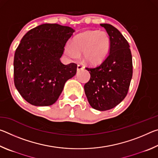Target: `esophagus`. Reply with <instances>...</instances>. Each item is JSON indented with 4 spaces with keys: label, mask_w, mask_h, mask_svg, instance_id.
I'll return each mask as SVG.
<instances>
[{
    "label": "esophagus",
    "mask_w": 158,
    "mask_h": 158,
    "mask_svg": "<svg viewBox=\"0 0 158 158\" xmlns=\"http://www.w3.org/2000/svg\"><path fill=\"white\" fill-rule=\"evenodd\" d=\"M84 67L81 64H79L78 65H77V70L78 71H79L80 69H84Z\"/></svg>",
    "instance_id": "34e87169"
}]
</instances>
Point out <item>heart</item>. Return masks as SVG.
Masks as SVG:
<instances>
[{
    "label": "heart",
    "mask_w": 158,
    "mask_h": 158,
    "mask_svg": "<svg viewBox=\"0 0 158 158\" xmlns=\"http://www.w3.org/2000/svg\"><path fill=\"white\" fill-rule=\"evenodd\" d=\"M109 44V36L105 32L86 31L74 37L72 45H67L65 52L73 59H77L83 53L87 63H98L108 53Z\"/></svg>",
    "instance_id": "heart-1"
}]
</instances>
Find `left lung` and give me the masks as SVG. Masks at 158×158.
<instances>
[{"instance_id": "left-lung-1", "label": "left lung", "mask_w": 158, "mask_h": 158, "mask_svg": "<svg viewBox=\"0 0 158 158\" xmlns=\"http://www.w3.org/2000/svg\"><path fill=\"white\" fill-rule=\"evenodd\" d=\"M100 26L109 36V53L98 65L85 68L90 78L84 85V91L93 109L106 111L118 105L127 94L132 77V57L121 32L108 23Z\"/></svg>"}]
</instances>
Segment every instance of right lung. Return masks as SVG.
<instances>
[{
	"label": "right lung",
	"mask_w": 158,
	"mask_h": 158,
	"mask_svg": "<svg viewBox=\"0 0 158 158\" xmlns=\"http://www.w3.org/2000/svg\"><path fill=\"white\" fill-rule=\"evenodd\" d=\"M74 32L69 26L44 23L28 31L21 39L15 53L14 82L31 105H53L65 83L76 74V63L64 65L60 60Z\"/></svg>",
	"instance_id": "obj_1"
}]
</instances>
